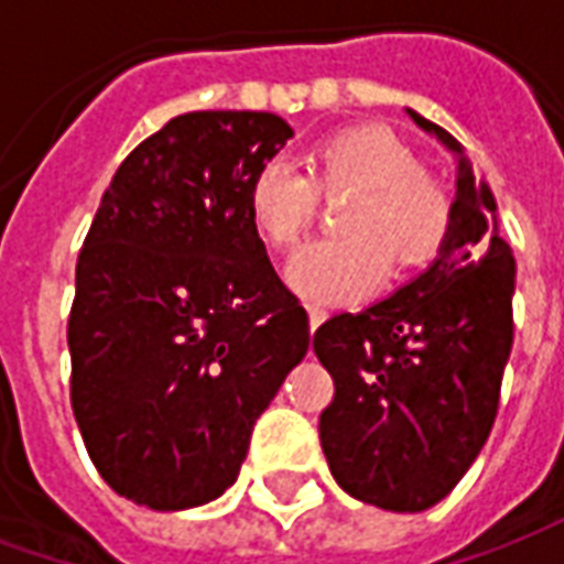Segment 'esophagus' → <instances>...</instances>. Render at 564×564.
<instances>
[{
    "label": "esophagus",
    "mask_w": 564,
    "mask_h": 564,
    "mask_svg": "<svg viewBox=\"0 0 564 564\" xmlns=\"http://www.w3.org/2000/svg\"><path fill=\"white\" fill-rule=\"evenodd\" d=\"M307 317H311V329H317L319 323L326 319V307L319 305H307Z\"/></svg>",
    "instance_id": "34e87169"
}]
</instances>
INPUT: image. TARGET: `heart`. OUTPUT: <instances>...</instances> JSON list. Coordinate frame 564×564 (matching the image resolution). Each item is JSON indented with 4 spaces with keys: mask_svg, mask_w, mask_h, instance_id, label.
Instances as JSON below:
<instances>
[{
    "mask_svg": "<svg viewBox=\"0 0 564 564\" xmlns=\"http://www.w3.org/2000/svg\"><path fill=\"white\" fill-rule=\"evenodd\" d=\"M350 196L341 238L305 245L286 265V281L311 302H350L378 290L390 262L423 269L444 250L453 229V196L423 172L416 150L383 127H354L319 141L307 174L265 162L247 189V210L271 247L307 235L323 198Z\"/></svg>",
    "mask_w": 564,
    "mask_h": 564,
    "instance_id": "heart-1",
    "label": "heart"
}]
</instances>
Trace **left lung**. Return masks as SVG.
<instances>
[{"label": "left lung", "instance_id": "8db88e82", "mask_svg": "<svg viewBox=\"0 0 564 564\" xmlns=\"http://www.w3.org/2000/svg\"><path fill=\"white\" fill-rule=\"evenodd\" d=\"M408 115L462 153L437 123ZM513 274L496 198L459 160L453 229L435 265L387 302L314 332V354L335 380L319 444L344 492L416 513L471 468L496 423L513 344Z\"/></svg>", "mask_w": 564, "mask_h": 564}]
</instances>
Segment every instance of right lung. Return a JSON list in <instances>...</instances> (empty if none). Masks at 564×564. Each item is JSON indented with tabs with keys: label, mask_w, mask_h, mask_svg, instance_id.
<instances>
[{
	"label": "right lung",
	"mask_w": 564,
	"mask_h": 564,
	"mask_svg": "<svg viewBox=\"0 0 564 564\" xmlns=\"http://www.w3.org/2000/svg\"><path fill=\"white\" fill-rule=\"evenodd\" d=\"M293 129L193 111L120 162L75 265L72 411L117 496L184 510L229 489L259 414L307 354V311L247 210Z\"/></svg>",
	"instance_id": "obj_1"
}]
</instances>
